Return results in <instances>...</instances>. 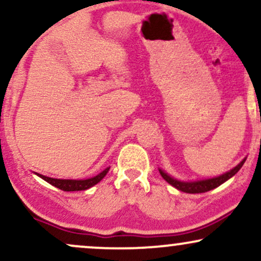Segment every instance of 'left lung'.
Returning <instances> with one entry per match:
<instances>
[{
  "instance_id": "obj_1",
  "label": "left lung",
  "mask_w": 261,
  "mask_h": 261,
  "mask_svg": "<svg viewBox=\"0 0 261 261\" xmlns=\"http://www.w3.org/2000/svg\"><path fill=\"white\" fill-rule=\"evenodd\" d=\"M245 158L238 166H236L234 168L230 169L229 172L224 173V174L216 176V178H211V179H205V180H197V181H180L176 180V179L169 176L167 173H164L163 170L160 169V173L162 175V178L164 179L166 181H168L170 185L178 189V190L184 191V193H189V194H199V193H206V191L212 190V189L220 187L221 184H223L224 181L228 180L229 178H232L233 175L237 174L239 169L242 168V166L244 164Z\"/></svg>"
}]
</instances>
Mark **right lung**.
<instances>
[{
	"label": "right lung",
	"instance_id": "add662e5",
	"mask_svg": "<svg viewBox=\"0 0 261 261\" xmlns=\"http://www.w3.org/2000/svg\"><path fill=\"white\" fill-rule=\"evenodd\" d=\"M108 172H109V168H106L98 175L93 176V178H89V179H83V180L55 179V178H49V176H45L41 174H37V175L40 176L41 179H44L45 181L49 182V184H51V185H54V187L61 189V190H64V191H81V190H87V189L92 188L93 185H95L97 182H99L101 179L107 175Z\"/></svg>",
	"mask_w": 261,
	"mask_h": 261
}]
</instances>
